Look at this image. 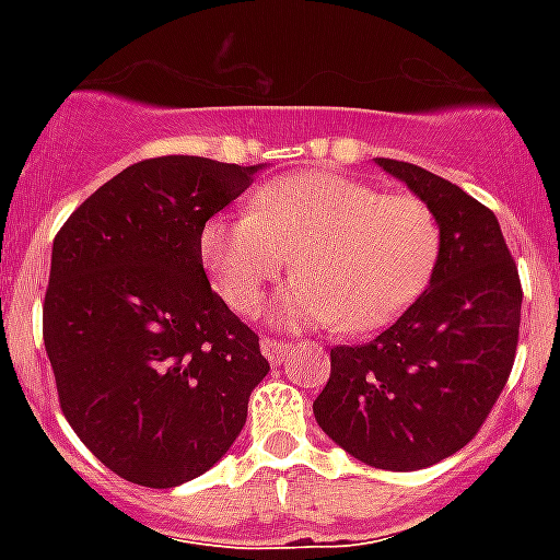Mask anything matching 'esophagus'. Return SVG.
Here are the masks:
<instances>
[{
	"mask_svg": "<svg viewBox=\"0 0 560 560\" xmlns=\"http://www.w3.org/2000/svg\"><path fill=\"white\" fill-rule=\"evenodd\" d=\"M261 351H264V358L270 360L272 366H279L281 360H284V354H288V351H290V342L272 340V337H264V340H261Z\"/></svg>",
	"mask_w": 560,
	"mask_h": 560,
	"instance_id": "34e87169",
	"label": "esophagus"
}]
</instances>
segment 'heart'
<instances>
[{"instance_id": "b5f03b06", "label": "heart", "mask_w": 560, "mask_h": 560, "mask_svg": "<svg viewBox=\"0 0 560 560\" xmlns=\"http://www.w3.org/2000/svg\"><path fill=\"white\" fill-rule=\"evenodd\" d=\"M439 220L416 194H381L334 171L267 183L244 214L211 218L200 258L237 314H253L293 258L299 279L272 305L279 325L377 331L398 319L439 258Z\"/></svg>"}]
</instances>
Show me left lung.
Returning <instances> with one entry per match:
<instances>
[{
  "mask_svg": "<svg viewBox=\"0 0 560 560\" xmlns=\"http://www.w3.org/2000/svg\"><path fill=\"white\" fill-rule=\"evenodd\" d=\"M377 165L433 209L439 258L424 293L386 331L331 349L314 416L354 459L418 470L462 451L500 398L517 351L523 290L494 211L418 165Z\"/></svg>",
  "mask_w": 560,
  "mask_h": 560,
  "instance_id": "obj_1",
  "label": "left lung"
}]
</instances>
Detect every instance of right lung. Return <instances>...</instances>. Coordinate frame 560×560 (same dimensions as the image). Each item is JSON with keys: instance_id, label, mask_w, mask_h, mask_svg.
<instances>
[{"instance_id": "obj_1", "label": "right lung", "mask_w": 560, "mask_h": 560, "mask_svg": "<svg viewBox=\"0 0 560 560\" xmlns=\"http://www.w3.org/2000/svg\"><path fill=\"white\" fill-rule=\"evenodd\" d=\"M261 165L136 162L69 214L51 246L43 340L66 421L144 488L200 477L244 430L270 363L211 290L200 232Z\"/></svg>"}]
</instances>
